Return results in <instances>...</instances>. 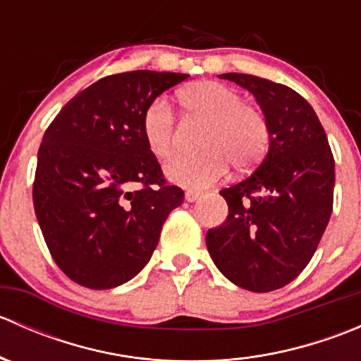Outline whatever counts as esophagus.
Masks as SVG:
<instances>
[{
  "instance_id": "1",
  "label": "esophagus",
  "mask_w": 361,
  "mask_h": 361,
  "mask_svg": "<svg viewBox=\"0 0 361 361\" xmlns=\"http://www.w3.org/2000/svg\"><path fill=\"white\" fill-rule=\"evenodd\" d=\"M202 197V194L201 192H195V190H187L185 192V199H187L188 202H195V201H199V199Z\"/></svg>"
}]
</instances>
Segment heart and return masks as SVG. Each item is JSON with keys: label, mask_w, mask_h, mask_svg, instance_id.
Here are the masks:
<instances>
[{"label": "heart", "mask_w": 361, "mask_h": 361, "mask_svg": "<svg viewBox=\"0 0 361 361\" xmlns=\"http://www.w3.org/2000/svg\"><path fill=\"white\" fill-rule=\"evenodd\" d=\"M178 106L188 118L206 122L194 155H176L164 171L173 183L201 190L220 180L228 169L248 171L265 157L271 145V126L265 113L245 103L241 94L220 82L190 83L176 92ZM145 143L157 159H167L174 148L176 127L173 113L162 101H155L141 120Z\"/></svg>", "instance_id": "b5f03b06"}]
</instances>
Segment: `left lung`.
Returning <instances> with one entry per match:
<instances>
[{
    "mask_svg": "<svg viewBox=\"0 0 361 361\" xmlns=\"http://www.w3.org/2000/svg\"><path fill=\"white\" fill-rule=\"evenodd\" d=\"M221 78L257 97L271 147L250 176L220 190L228 216L207 231V251L234 285L272 292L304 271L322 241L334 209L336 164L322 122L300 94L243 73Z\"/></svg>",
    "mask_w": 361,
    "mask_h": 361,
    "instance_id": "8db88e82",
    "label": "left lung"
}]
</instances>
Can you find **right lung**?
I'll use <instances>...</instances> for the list:
<instances>
[{
    "label": "right lung",
    "mask_w": 361,
    "mask_h": 361,
    "mask_svg": "<svg viewBox=\"0 0 361 361\" xmlns=\"http://www.w3.org/2000/svg\"><path fill=\"white\" fill-rule=\"evenodd\" d=\"M180 73H116L68 101L43 134L32 204L57 267L71 281L106 290L150 260L183 190L167 183L145 143L143 113Z\"/></svg>",
    "instance_id": "add662e5"
}]
</instances>
